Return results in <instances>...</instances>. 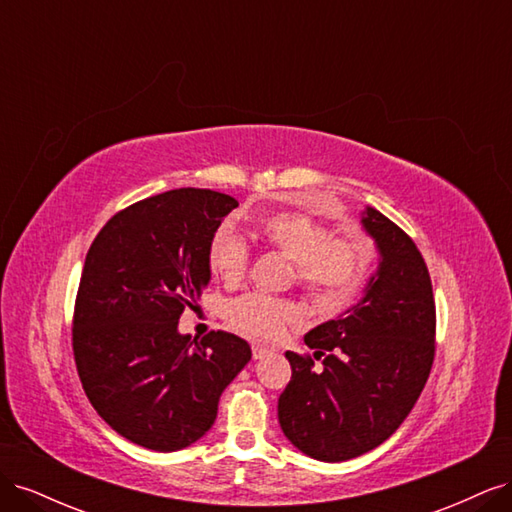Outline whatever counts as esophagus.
<instances>
[{"instance_id": "1", "label": "esophagus", "mask_w": 512, "mask_h": 512, "mask_svg": "<svg viewBox=\"0 0 512 512\" xmlns=\"http://www.w3.org/2000/svg\"><path fill=\"white\" fill-rule=\"evenodd\" d=\"M267 354H269L267 348H262V346H254V348H252V356H254L256 361H258V359H265Z\"/></svg>"}]
</instances>
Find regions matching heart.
<instances>
[{
    "label": "heart",
    "instance_id": "heart-1",
    "mask_svg": "<svg viewBox=\"0 0 512 512\" xmlns=\"http://www.w3.org/2000/svg\"><path fill=\"white\" fill-rule=\"evenodd\" d=\"M262 239L292 260L294 280L324 307L346 305L361 290L367 256L356 243L333 239L327 228L301 215H271L260 224ZM209 267L226 284H239L250 265V250L237 230L224 224L209 241ZM226 320L237 333L256 342H275L286 327L301 320V309L288 299L243 294L226 305Z\"/></svg>",
    "mask_w": 512,
    "mask_h": 512
}]
</instances>
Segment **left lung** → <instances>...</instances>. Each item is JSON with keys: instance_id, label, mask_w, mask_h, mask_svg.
<instances>
[{"instance_id": "1", "label": "left lung", "mask_w": 512, "mask_h": 512, "mask_svg": "<svg viewBox=\"0 0 512 512\" xmlns=\"http://www.w3.org/2000/svg\"><path fill=\"white\" fill-rule=\"evenodd\" d=\"M361 224L378 269L363 297L305 335L312 356L286 352L292 378L277 401L284 436L307 457L346 461L391 438L429 378L436 342L431 277L414 241L374 207Z\"/></svg>"}]
</instances>
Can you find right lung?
Instances as JSON below:
<instances>
[{"label": "right lung", "instance_id": "1", "mask_svg": "<svg viewBox=\"0 0 512 512\" xmlns=\"http://www.w3.org/2000/svg\"><path fill=\"white\" fill-rule=\"evenodd\" d=\"M239 207L228 194L179 188L113 215L91 243L72 348L91 406L119 436L173 453L215 423L226 386L252 359L245 339L179 333L211 282L209 241Z\"/></svg>", "mask_w": 512, "mask_h": 512}]
</instances>
